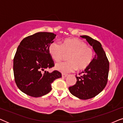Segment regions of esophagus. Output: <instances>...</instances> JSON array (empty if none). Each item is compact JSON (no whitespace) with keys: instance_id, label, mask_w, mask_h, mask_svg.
<instances>
[{"instance_id":"34e87169","label":"esophagus","mask_w":123,"mask_h":123,"mask_svg":"<svg viewBox=\"0 0 123 123\" xmlns=\"http://www.w3.org/2000/svg\"><path fill=\"white\" fill-rule=\"evenodd\" d=\"M62 77H63V78H65V77H67V76H68V75L65 74H62Z\"/></svg>"}]
</instances>
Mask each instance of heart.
<instances>
[{
  "label": "heart",
  "instance_id": "heart-1",
  "mask_svg": "<svg viewBox=\"0 0 123 123\" xmlns=\"http://www.w3.org/2000/svg\"><path fill=\"white\" fill-rule=\"evenodd\" d=\"M49 52L51 58L57 62L69 55L68 62L55 65V69L63 73H68L76 69H85L91 65L95 56L93 50L78 38H67L64 40L62 45L53 42L50 45Z\"/></svg>",
  "mask_w": 123,
  "mask_h": 123
}]
</instances>
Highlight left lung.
<instances>
[{
	"label": "left lung",
	"instance_id": "obj_1",
	"mask_svg": "<svg viewBox=\"0 0 123 123\" xmlns=\"http://www.w3.org/2000/svg\"><path fill=\"white\" fill-rule=\"evenodd\" d=\"M80 37L86 39L96 54L91 65L80 73L82 74L76 76V83L69 87V90L74 96L87 100L95 97L105 87L108 78L109 62L100 42L86 35Z\"/></svg>",
	"mask_w": 123,
	"mask_h": 123
}]
</instances>
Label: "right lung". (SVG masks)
Wrapping results in <instances>:
<instances>
[{"instance_id":"add662e5","label":"right lung","mask_w":123,"mask_h":123,"mask_svg":"<svg viewBox=\"0 0 123 123\" xmlns=\"http://www.w3.org/2000/svg\"><path fill=\"white\" fill-rule=\"evenodd\" d=\"M56 36L40 32L20 43L13 59V72L18 88L26 95L35 97L46 95L54 80L62 77L57 70L49 73L45 70L54 66L49 48Z\"/></svg>"}]
</instances>
